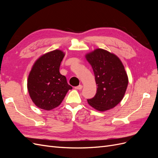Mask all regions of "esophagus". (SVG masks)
Instances as JSON below:
<instances>
[{
    "mask_svg": "<svg viewBox=\"0 0 158 158\" xmlns=\"http://www.w3.org/2000/svg\"><path fill=\"white\" fill-rule=\"evenodd\" d=\"M82 88H83V86L82 85H78V86H76L75 89H82Z\"/></svg>",
    "mask_w": 158,
    "mask_h": 158,
    "instance_id": "34e87169",
    "label": "esophagus"
}]
</instances>
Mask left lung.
Masks as SVG:
<instances>
[{"label":"left lung","instance_id":"8db88e82","mask_svg":"<svg viewBox=\"0 0 158 158\" xmlns=\"http://www.w3.org/2000/svg\"><path fill=\"white\" fill-rule=\"evenodd\" d=\"M95 75L97 92L88 99L90 106L99 111L115 107L126 92L128 79L118 57L106 50L97 49L85 55Z\"/></svg>","mask_w":158,"mask_h":158}]
</instances>
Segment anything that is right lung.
<instances>
[{
	"instance_id": "right-lung-1",
	"label": "right lung",
	"mask_w": 158,
	"mask_h": 158,
	"mask_svg": "<svg viewBox=\"0 0 158 158\" xmlns=\"http://www.w3.org/2000/svg\"><path fill=\"white\" fill-rule=\"evenodd\" d=\"M64 56L62 51L54 50L41 56L33 65L28 76L27 89L37 107L50 111L58 107L68 91L73 89L59 72Z\"/></svg>"
}]
</instances>
